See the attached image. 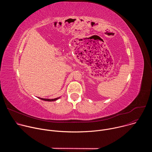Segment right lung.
Returning <instances> with one entry per match:
<instances>
[{"label":"right lung","instance_id":"1","mask_svg":"<svg viewBox=\"0 0 152 152\" xmlns=\"http://www.w3.org/2000/svg\"><path fill=\"white\" fill-rule=\"evenodd\" d=\"M38 98H39V99H41L42 100H45V101H48V102H52V101H55V100H56L59 99L60 98V97H57V98H55V99H43V98H40V97H38Z\"/></svg>","mask_w":152,"mask_h":152}]
</instances>
